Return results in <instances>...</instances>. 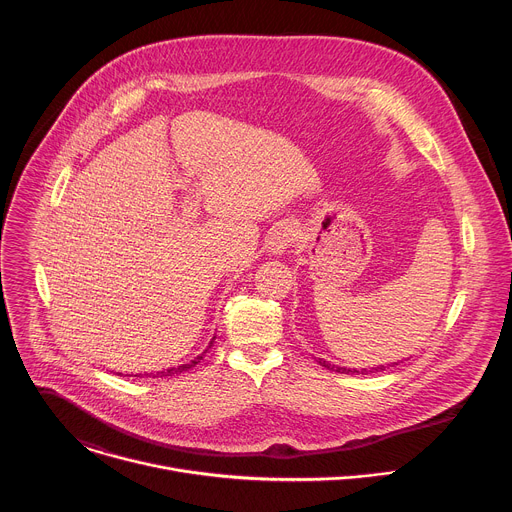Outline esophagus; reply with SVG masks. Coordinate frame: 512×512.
I'll use <instances>...</instances> for the list:
<instances>
[{"label": "esophagus", "mask_w": 512, "mask_h": 512, "mask_svg": "<svg viewBox=\"0 0 512 512\" xmlns=\"http://www.w3.org/2000/svg\"><path fill=\"white\" fill-rule=\"evenodd\" d=\"M298 239V229L289 223H281L277 227H273L267 235V249L273 255H281L291 243Z\"/></svg>", "instance_id": "34e87169"}]
</instances>
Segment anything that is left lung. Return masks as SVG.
Segmentation results:
<instances>
[{
    "instance_id": "obj_1",
    "label": "left lung",
    "mask_w": 512,
    "mask_h": 512,
    "mask_svg": "<svg viewBox=\"0 0 512 512\" xmlns=\"http://www.w3.org/2000/svg\"><path fill=\"white\" fill-rule=\"evenodd\" d=\"M320 364H322V367H326V369H330V371H336V373H358V371H346V369H342V367H334V364H330V362H326V360H318ZM387 367H381V371H385ZM375 371H379V367L377 369H371V371H367V369H360V375H364V373H375Z\"/></svg>"
}]
</instances>
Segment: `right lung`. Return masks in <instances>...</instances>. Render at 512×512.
<instances>
[{
    "instance_id": "obj_1",
    "label": "right lung",
    "mask_w": 512,
    "mask_h": 512,
    "mask_svg": "<svg viewBox=\"0 0 512 512\" xmlns=\"http://www.w3.org/2000/svg\"><path fill=\"white\" fill-rule=\"evenodd\" d=\"M212 342H214V338L208 342V346H206V350L202 352V354H198L194 360H190L188 364H182V367H176V369H168V371H162V373H158V377H174V375H178V373H184V371H188V369H192L194 364H198L200 360H202V356L208 352V348L212 346Z\"/></svg>"
}]
</instances>
